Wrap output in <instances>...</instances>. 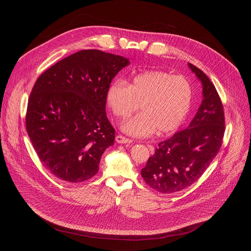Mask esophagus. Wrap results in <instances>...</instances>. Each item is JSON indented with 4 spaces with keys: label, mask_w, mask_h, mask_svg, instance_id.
I'll return each mask as SVG.
<instances>
[{
    "label": "esophagus",
    "mask_w": 251,
    "mask_h": 251,
    "mask_svg": "<svg viewBox=\"0 0 251 251\" xmlns=\"http://www.w3.org/2000/svg\"><path fill=\"white\" fill-rule=\"evenodd\" d=\"M115 140H116L117 143H119V144H131V143H132L131 139L126 138V137L122 136V135H117Z\"/></svg>",
    "instance_id": "1"
}]
</instances>
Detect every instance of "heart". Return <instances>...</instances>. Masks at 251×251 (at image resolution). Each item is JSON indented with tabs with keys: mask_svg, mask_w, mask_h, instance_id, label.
I'll return each instance as SVG.
<instances>
[{
	"mask_svg": "<svg viewBox=\"0 0 251 251\" xmlns=\"http://www.w3.org/2000/svg\"><path fill=\"white\" fill-rule=\"evenodd\" d=\"M106 101L112 113L121 119L138 110L122 130L135 137H147L176 131L187 118L193 101L192 83L182 75L163 70H149L134 76L129 83L113 80L106 88Z\"/></svg>",
	"mask_w": 251,
	"mask_h": 251,
	"instance_id": "obj_1",
	"label": "heart"
}]
</instances>
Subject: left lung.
I'll return each instance as SVG.
<instances>
[{"instance_id": "left-lung-1", "label": "left lung", "mask_w": 251, "mask_h": 251, "mask_svg": "<svg viewBox=\"0 0 251 251\" xmlns=\"http://www.w3.org/2000/svg\"><path fill=\"white\" fill-rule=\"evenodd\" d=\"M202 85V101L187 129L159 143L155 154L141 170L145 183L162 194L187 189L204 173L219 153L225 134V112L213 83L188 63Z\"/></svg>"}]
</instances>
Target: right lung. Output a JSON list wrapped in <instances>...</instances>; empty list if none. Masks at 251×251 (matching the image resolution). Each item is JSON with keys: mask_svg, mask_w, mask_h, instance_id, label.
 I'll use <instances>...</instances> for the list:
<instances>
[{"mask_svg": "<svg viewBox=\"0 0 251 251\" xmlns=\"http://www.w3.org/2000/svg\"><path fill=\"white\" fill-rule=\"evenodd\" d=\"M129 59L98 50L71 54L46 70L27 102L26 132L45 167L56 177L81 183L99 170L114 144L106 116V88Z\"/></svg>", "mask_w": 251, "mask_h": 251, "instance_id": "add662e5", "label": "right lung"}]
</instances>
